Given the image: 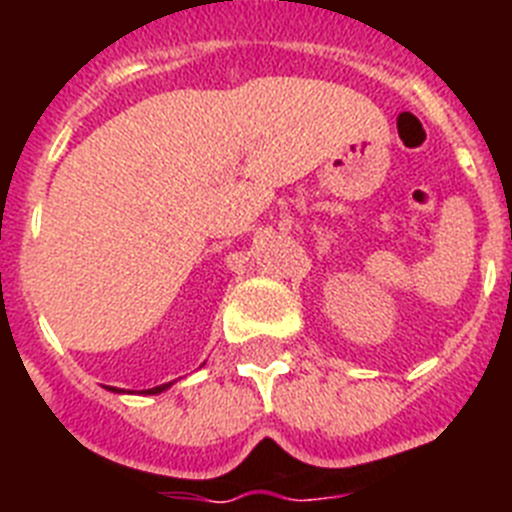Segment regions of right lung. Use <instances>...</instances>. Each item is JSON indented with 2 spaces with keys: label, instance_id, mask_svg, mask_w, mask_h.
I'll return each mask as SVG.
<instances>
[{
  "label": "right lung",
  "instance_id": "add662e5",
  "mask_svg": "<svg viewBox=\"0 0 512 512\" xmlns=\"http://www.w3.org/2000/svg\"><path fill=\"white\" fill-rule=\"evenodd\" d=\"M171 387V382H166V384H158V387H151V390H143L140 392V395H161V392L164 390H169ZM112 392H122V390H117V387H110Z\"/></svg>",
  "mask_w": 512,
  "mask_h": 512
}]
</instances>
